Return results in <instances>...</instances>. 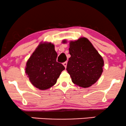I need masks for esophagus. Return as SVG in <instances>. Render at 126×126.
<instances>
[{"instance_id":"obj_1","label":"esophagus","mask_w":126,"mask_h":126,"mask_svg":"<svg viewBox=\"0 0 126 126\" xmlns=\"http://www.w3.org/2000/svg\"><path fill=\"white\" fill-rule=\"evenodd\" d=\"M63 66H65V68H66V65H67V62H64V63H63Z\"/></svg>"}]
</instances>
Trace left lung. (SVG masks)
Masks as SVG:
<instances>
[{
  "label": "left lung",
  "mask_w": 126,
  "mask_h": 126,
  "mask_svg": "<svg viewBox=\"0 0 126 126\" xmlns=\"http://www.w3.org/2000/svg\"><path fill=\"white\" fill-rule=\"evenodd\" d=\"M66 71L74 84L88 88L99 79L103 72L102 57L86 38L71 41Z\"/></svg>",
  "instance_id": "left-lung-1"
}]
</instances>
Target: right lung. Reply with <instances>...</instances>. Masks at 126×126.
I'll use <instances>...</instances> for the list:
<instances>
[{"label":"right lung","instance_id":"obj_1","mask_svg":"<svg viewBox=\"0 0 126 126\" xmlns=\"http://www.w3.org/2000/svg\"><path fill=\"white\" fill-rule=\"evenodd\" d=\"M57 53L51 43L40 44L27 61L26 74L31 83L41 90L54 85L62 71V63L57 62Z\"/></svg>","mask_w":126,"mask_h":126}]
</instances>
